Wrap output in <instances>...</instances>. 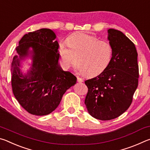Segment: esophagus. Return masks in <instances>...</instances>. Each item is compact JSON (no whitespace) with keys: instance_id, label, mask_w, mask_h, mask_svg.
I'll list each match as a JSON object with an SVG mask.
<instances>
[{"instance_id":"1","label":"esophagus","mask_w":150,"mask_h":150,"mask_svg":"<svg viewBox=\"0 0 150 150\" xmlns=\"http://www.w3.org/2000/svg\"><path fill=\"white\" fill-rule=\"evenodd\" d=\"M77 81L79 83H82V82H83V79L77 77Z\"/></svg>"}]
</instances>
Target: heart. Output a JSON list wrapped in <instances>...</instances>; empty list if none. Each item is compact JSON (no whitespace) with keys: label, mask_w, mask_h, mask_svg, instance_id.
Masks as SVG:
<instances>
[{"label":"heart","mask_w":150,"mask_h":150,"mask_svg":"<svg viewBox=\"0 0 150 150\" xmlns=\"http://www.w3.org/2000/svg\"><path fill=\"white\" fill-rule=\"evenodd\" d=\"M67 44L61 42L58 47L61 63L65 69L75 66L88 77L103 73L110 64L112 47L110 43L84 33L73 34L67 39ZM78 59H77V58Z\"/></svg>","instance_id":"b5f03b06"}]
</instances>
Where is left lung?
<instances>
[{"instance_id":"8db88e82","label":"left lung","mask_w":150,"mask_h":150,"mask_svg":"<svg viewBox=\"0 0 150 150\" xmlns=\"http://www.w3.org/2000/svg\"><path fill=\"white\" fill-rule=\"evenodd\" d=\"M112 57L100 75L85 81L88 87L85 104L88 113L100 120H110L130 107L138 85V53L122 32L108 30Z\"/></svg>"}]
</instances>
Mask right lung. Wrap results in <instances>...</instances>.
Instances as JSON below:
<instances>
[{
  "label": "right lung",
  "mask_w": 150,
  "mask_h": 150,
  "mask_svg": "<svg viewBox=\"0 0 150 150\" xmlns=\"http://www.w3.org/2000/svg\"><path fill=\"white\" fill-rule=\"evenodd\" d=\"M56 35L52 30L42 28L25 34L16 48L18 55L11 65L12 87L18 103L28 112L44 116L52 112L62 100L66 91L74 85L77 78L59 66ZM30 47L32 51L29 50ZM32 54L30 70L23 76L20 61Z\"/></svg>",
  "instance_id": "add662e5"
}]
</instances>
